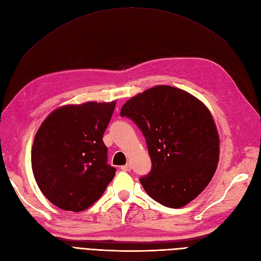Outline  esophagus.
<instances>
[{
  "label": "esophagus",
  "mask_w": 261,
  "mask_h": 261,
  "mask_svg": "<svg viewBox=\"0 0 261 261\" xmlns=\"http://www.w3.org/2000/svg\"><path fill=\"white\" fill-rule=\"evenodd\" d=\"M121 169H122L123 171H125V172H130V171H132V167H130L129 164L123 165V167H121Z\"/></svg>",
  "instance_id": "esophagus-1"
}]
</instances>
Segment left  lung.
<instances>
[{"label": "left lung", "mask_w": 261, "mask_h": 261, "mask_svg": "<svg viewBox=\"0 0 261 261\" xmlns=\"http://www.w3.org/2000/svg\"><path fill=\"white\" fill-rule=\"evenodd\" d=\"M143 133L151 170L140 177L147 194L180 208L207 187L219 161V136L209 110L184 90L156 86L121 110Z\"/></svg>", "instance_id": "obj_1"}]
</instances>
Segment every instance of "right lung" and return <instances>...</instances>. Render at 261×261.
Here are the masks:
<instances>
[{
    "instance_id": "1",
    "label": "right lung",
    "mask_w": 261,
    "mask_h": 261,
    "mask_svg": "<svg viewBox=\"0 0 261 261\" xmlns=\"http://www.w3.org/2000/svg\"><path fill=\"white\" fill-rule=\"evenodd\" d=\"M116 102H87L55 110L38 129L31 165L42 194L67 211L88 209L116 169L108 164L103 134Z\"/></svg>"
}]
</instances>
